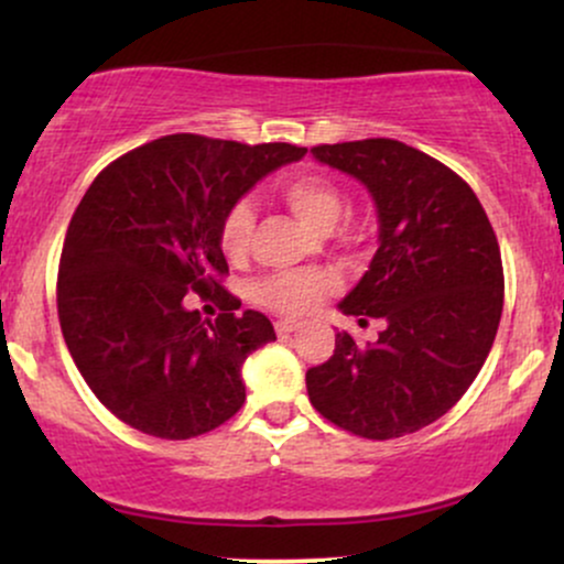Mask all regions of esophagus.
<instances>
[{
  "mask_svg": "<svg viewBox=\"0 0 564 564\" xmlns=\"http://www.w3.org/2000/svg\"><path fill=\"white\" fill-rule=\"evenodd\" d=\"M300 328H302V321H296V318H281V321H275V332L281 334V336L300 332Z\"/></svg>",
  "mask_w": 564,
  "mask_h": 564,
  "instance_id": "34e87169",
  "label": "esophagus"
}]
</instances>
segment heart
I'll use <instances>...</instances> for the list:
<instances>
[{"instance_id": "1", "label": "heart", "mask_w": 564, "mask_h": 564, "mask_svg": "<svg viewBox=\"0 0 564 564\" xmlns=\"http://www.w3.org/2000/svg\"><path fill=\"white\" fill-rule=\"evenodd\" d=\"M281 196L294 215L318 230H332L347 209V198L334 180L315 172L289 174L281 183ZM254 204L238 198L219 223V249L230 260H241L254 238ZM336 289V275L328 270H294L262 278L254 286V300L278 313H302Z\"/></svg>"}]
</instances>
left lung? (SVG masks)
<instances>
[{"instance_id":"left-lung-1","label":"left lung","mask_w":564,"mask_h":564,"mask_svg":"<svg viewBox=\"0 0 564 564\" xmlns=\"http://www.w3.org/2000/svg\"><path fill=\"white\" fill-rule=\"evenodd\" d=\"M313 156L377 200L379 249L339 310L384 328L368 345L336 334L332 358L307 371L310 403L358 437L411 435L462 400L494 347L503 310L494 225L456 172L400 140L315 145Z\"/></svg>"}]
</instances>
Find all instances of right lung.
I'll return each mask as SVG.
<instances>
[{
  "label": "right lung",
  "mask_w": 564,
  "mask_h": 564,
  "mask_svg": "<svg viewBox=\"0 0 564 564\" xmlns=\"http://www.w3.org/2000/svg\"><path fill=\"white\" fill-rule=\"evenodd\" d=\"M304 153L166 134L111 161L84 193L63 241L57 318L84 381L121 422L187 440L241 411L243 360L275 332L257 310L236 313L219 223L257 180ZM191 290L218 304L215 322L184 307Z\"/></svg>",
  "instance_id": "1"
}]
</instances>
